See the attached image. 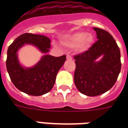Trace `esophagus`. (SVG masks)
<instances>
[{
	"instance_id": "esophagus-1",
	"label": "esophagus",
	"mask_w": 128,
	"mask_h": 128,
	"mask_svg": "<svg viewBox=\"0 0 128 128\" xmlns=\"http://www.w3.org/2000/svg\"><path fill=\"white\" fill-rule=\"evenodd\" d=\"M66 59L68 60H71L72 59V56H70V55H67V56H66Z\"/></svg>"
}]
</instances>
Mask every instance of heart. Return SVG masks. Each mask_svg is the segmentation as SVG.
Wrapping results in <instances>:
<instances>
[{"label": "heart", "mask_w": 128, "mask_h": 128, "mask_svg": "<svg viewBox=\"0 0 128 128\" xmlns=\"http://www.w3.org/2000/svg\"><path fill=\"white\" fill-rule=\"evenodd\" d=\"M95 41L93 34L86 32H78L66 37L62 43L70 48H78L80 52H86L90 48Z\"/></svg>", "instance_id": "obj_1"}]
</instances>
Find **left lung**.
<instances>
[{"instance_id":"left-lung-1","label":"left lung","mask_w":128,"mask_h":128,"mask_svg":"<svg viewBox=\"0 0 128 128\" xmlns=\"http://www.w3.org/2000/svg\"><path fill=\"white\" fill-rule=\"evenodd\" d=\"M93 28L98 40L89 50L74 57V83L78 91L88 96L100 95L111 89L122 66L120 48L113 36L104 30Z\"/></svg>"}]
</instances>
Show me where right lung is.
<instances>
[{"label":"right lung","instance_id":"right-lung-1","mask_svg":"<svg viewBox=\"0 0 128 128\" xmlns=\"http://www.w3.org/2000/svg\"><path fill=\"white\" fill-rule=\"evenodd\" d=\"M50 40L40 34L25 33L19 36L9 46L6 61V69L17 89L31 96L44 95L50 92L56 81V75L66 61V55L55 57L48 54ZM25 44L36 47L44 54L34 66L25 68L18 58V51Z\"/></svg>","mask_w":128,"mask_h":128}]
</instances>
